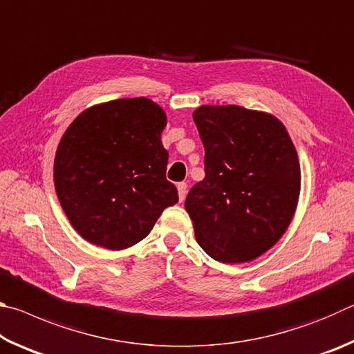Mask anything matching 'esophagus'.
Returning a JSON list of instances; mask_svg holds the SVG:
<instances>
[{
  "mask_svg": "<svg viewBox=\"0 0 354 354\" xmlns=\"http://www.w3.org/2000/svg\"><path fill=\"white\" fill-rule=\"evenodd\" d=\"M176 187H178L179 201H184V198H185V194H187V184H185V183H178V184H176Z\"/></svg>",
  "mask_w": 354,
  "mask_h": 354,
  "instance_id": "obj_1",
  "label": "esophagus"
}]
</instances>
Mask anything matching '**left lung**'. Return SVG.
Wrapping results in <instances>:
<instances>
[{
  "instance_id": "8db88e82",
  "label": "left lung",
  "mask_w": 354,
  "mask_h": 354,
  "mask_svg": "<svg viewBox=\"0 0 354 354\" xmlns=\"http://www.w3.org/2000/svg\"><path fill=\"white\" fill-rule=\"evenodd\" d=\"M205 147L203 181L185 211L200 247L223 263L253 261L277 243L298 205L297 149L272 113L242 106H200L194 112Z\"/></svg>"
}]
</instances>
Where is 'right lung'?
I'll return each instance as SVG.
<instances>
[{
	"label": "right lung",
	"mask_w": 354,
	"mask_h": 354,
	"mask_svg": "<svg viewBox=\"0 0 354 354\" xmlns=\"http://www.w3.org/2000/svg\"><path fill=\"white\" fill-rule=\"evenodd\" d=\"M162 107L145 97L122 98L81 112L55 158V187L82 239L124 250L145 239L165 207L178 203L167 181L169 153Z\"/></svg>",
	"instance_id": "obj_1"
}]
</instances>
